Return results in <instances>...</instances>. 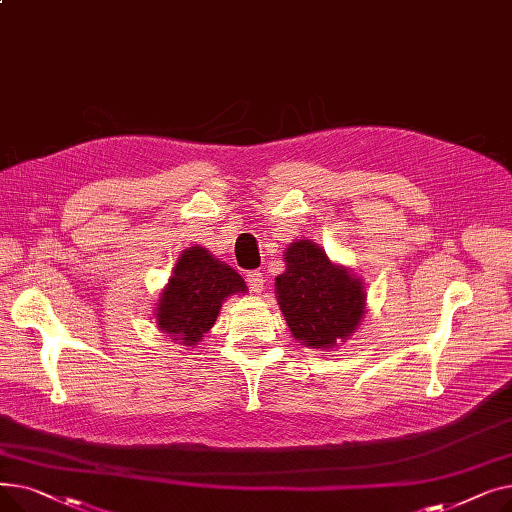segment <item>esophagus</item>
Segmentation results:
<instances>
[{
    "label": "esophagus",
    "instance_id": "1",
    "mask_svg": "<svg viewBox=\"0 0 512 512\" xmlns=\"http://www.w3.org/2000/svg\"><path fill=\"white\" fill-rule=\"evenodd\" d=\"M247 282H249V288L253 292H261L263 286H265V278H263L261 272H249L247 274Z\"/></svg>",
    "mask_w": 512,
    "mask_h": 512
}]
</instances>
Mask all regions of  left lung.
Returning <instances> with one entry per match:
<instances>
[{
	"instance_id": "left-lung-1",
	"label": "left lung",
	"mask_w": 512,
	"mask_h": 512,
	"mask_svg": "<svg viewBox=\"0 0 512 512\" xmlns=\"http://www.w3.org/2000/svg\"><path fill=\"white\" fill-rule=\"evenodd\" d=\"M284 261V274L276 276V299L292 336L321 351L344 342L365 313L361 278L332 263L311 240L292 242Z\"/></svg>"
}]
</instances>
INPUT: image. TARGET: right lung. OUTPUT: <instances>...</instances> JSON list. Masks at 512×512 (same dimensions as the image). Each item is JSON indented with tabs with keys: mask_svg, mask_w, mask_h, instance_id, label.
<instances>
[{
	"mask_svg": "<svg viewBox=\"0 0 512 512\" xmlns=\"http://www.w3.org/2000/svg\"><path fill=\"white\" fill-rule=\"evenodd\" d=\"M236 292H247L236 270L199 245L188 247L155 307L157 328L176 344L195 346L213 328L222 303Z\"/></svg>",
	"mask_w": 512,
	"mask_h": 512,
	"instance_id": "add662e5",
	"label": "right lung"
}]
</instances>
